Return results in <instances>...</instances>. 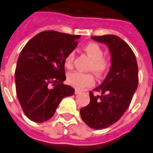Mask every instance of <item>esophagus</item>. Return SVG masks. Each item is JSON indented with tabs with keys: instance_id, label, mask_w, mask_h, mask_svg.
Masks as SVG:
<instances>
[{
	"instance_id": "obj_1",
	"label": "esophagus",
	"mask_w": 153,
	"mask_h": 153,
	"mask_svg": "<svg viewBox=\"0 0 153 153\" xmlns=\"http://www.w3.org/2000/svg\"><path fill=\"white\" fill-rule=\"evenodd\" d=\"M79 93H81V91H79V90H75V91H74V94H79Z\"/></svg>"
}]
</instances>
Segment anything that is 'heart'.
<instances>
[{
	"mask_svg": "<svg viewBox=\"0 0 153 153\" xmlns=\"http://www.w3.org/2000/svg\"><path fill=\"white\" fill-rule=\"evenodd\" d=\"M84 51L91 57L92 59L90 70L98 75H102L107 71L109 67V60L105 57H103V50L98 44L96 43H89L84 47ZM74 53L73 51L70 52L66 56L64 59L65 67L71 69L73 67ZM67 82L70 85L74 86L79 90L93 86L94 84V78L91 74H85L79 71H75L69 74L67 77Z\"/></svg>",
	"mask_w": 153,
	"mask_h": 153,
	"instance_id": "obj_1",
	"label": "heart"
}]
</instances>
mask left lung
I'll return each instance as SVG.
<instances>
[{"mask_svg": "<svg viewBox=\"0 0 153 153\" xmlns=\"http://www.w3.org/2000/svg\"><path fill=\"white\" fill-rule=\"evenodd\" d=\"M92 39L106 44L111 55V67L100 86L90 92L91 102L80 109L82 121L94 129L108 128L116 123L130 105L138 86V66L131 48L114 35L92 36Z\"/></svg>", "mask_w": 153, "mask_h": 153, "instance_id": "left-lung-1", "label": "left lung"}]
</instances>
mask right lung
Segmentation results:
<instances>
[{
  "label": "right lung",
  "mask_w": 153,
  "mask_h": 153,
  "mask_svg": "<svg viewBox=\"0 0 153 153\" xmlns=\"http://www.w3.org/2000/svg\"><path fill=\"white\" fill-rule=\"evenodd\" d=\"M79 35L44 31L27 42L18 58L16 91L23 111L31 121L43 123L55 114L62 98L74 94L64 85V59L78 45Z\"/></svg>",
  "instance_id": "right-lung-1"
}]
</instances>
